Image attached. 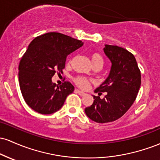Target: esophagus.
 <instances>
[{
    "label": "esophagus",
    "mask_w": 160,
    "mask_h": 160,
    "mask_svg": "<svg viewBox=\"0 0 160 160\" xmlns=\"http://www.w3.org/2000/svg\"><path fill=\"white\" fill-rule=\"evenodd\" d=\"M75 92L78 93V94L80 95H85V92H83L79 90V89H75Z\"/></svg>",
    "instance_id": "obj_1"
}]
</instances>
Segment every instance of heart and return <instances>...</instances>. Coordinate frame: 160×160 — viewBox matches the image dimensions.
I'll return each instance as SVG.
<instances>
[{
    "instance_id": "b5f03b06",
    "label": "heart",
    "mask_w": 160,
    "mask_h": 160,
    "mask_svg": "<svg viewBox=\"0 0 160 160\" xmlns=\"http://www.w3.org/2000/svg\"><path fill=\"white\" fill-rule=\"evenodd\" d=\"M91 61L95 68L98 69L103 65L104 58L98 52H93L91 55ZM71 62H72V60H71ZM73 80H74L75 84L80 88H81V89H86V88H87L88 86L90 85L92 82L90 79L83 76H80V75L74 77L73 78Z\"/></svg>"
}]
</instances>
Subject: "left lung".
Masks as SVG:
<instances>
[{
    "label": "left lung",
    "instance_id": "left-lung-1",
    "mask_svg": "<svg viewBox=\"0 0 160 160\" xmlns=\"http://www.w3.org/2000/svg\"><path fill=\"white\" fill-rule=\"evenodd\" d=\"M104 52L111 62L110 74L95 90L94 102L85 108L89 118L98 123L113 122L123 116L136 99L141 86V71L132 53L126 49L105 45ZM106 95L102 99L100 95Z\"/></svg>",
    "mask_w": 160,
    "mask_h": 160
}]
</instances>
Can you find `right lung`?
<instances>
[{
  "instance_id": "1",
  "label": "right lung",
  "mask_w": 160,
  "mask_h": 160,
  "mask_svg": "<svg viewBox=\"0 0 160 160\" xmlns=\"http://www.w3.org/2000/svg\"><path fill=\"white\" fill-rule=\"evenodd\" d=\"M82 44L81 40L58 32L42 34L31 42L20 60L19 81L24 100L34 111L55 113L74 92L69 81L56 87L52 78L56 72H62L68 55Z\"/></svg>"
}]
</instances>
